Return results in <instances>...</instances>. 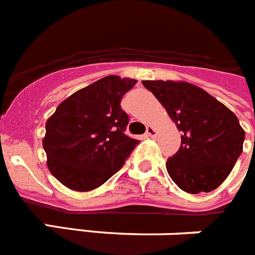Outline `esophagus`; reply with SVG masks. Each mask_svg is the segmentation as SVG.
<instances>
[{
	"label": "esophagus",
	"mask_w": 255,
	"mask_h": 255,
	"mask_svg": "<svg viewBox=\"0 0 255 255\" xmlns=\"http://www.w3.org/2000/svg\"><path fill=\"white\" fill-rule=\"evenodd\" d=\"M145 135H147V136H149V138H153V136H155V135H157V130H155L153 126H148Z\"/></svg>",
	"instance_id": "1"
}]
</instances>
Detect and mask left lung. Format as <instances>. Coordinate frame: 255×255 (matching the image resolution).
I'll list each match as a JSON object with an SVG mask.
<instances>
[{
	"instance_id": "8db88e82",
	"label": "left lung",
	"mask_w": 255,
	"mask_h": 255,
	"mask_svg": "<svg viewBox=\"0 0 255 255\" xmlns=\"http://www.w3.org/2000/svg\"><path fill=\"white\" fill-rule=\"evenodd\" d=\"M181 131V145L166 167L181 190L208 193L225 181L243 152L245 131L215 97L185 82L143 80Z\"/></svg>"
}]
</instances>
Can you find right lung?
<instances>
[{"label": "right lung", "instance_id": "obj_1", "mask_svg": "<svg viewBox=\"0 0 255 255\" xmlns=\"http://www.w3.org/2000/svg\"><path fill=\"white\" fill-rule=\"evenodd\" d=\"M136 80L110 75L66 98L47 120L43 148L52 175L65 186L89 191L124 166L139 140L126 135L124 94Z\"/></svg>", "mask_w": 255, "mask_h": 255}]
</instances>
